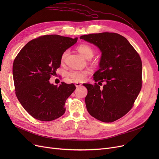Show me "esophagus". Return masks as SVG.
<instances>
[{"instance_id":"esophagus-1","label":"esophagus","mask_w":159,"mask_h":159,"mask_svg":"<svg viewBox=\"0 0 159 159\" xmlns=\"http://www.w3.org/2000/svg\"><path fill=\"white\" fill-rule=\"evenodd\" d=\"M75 86H76L77 88H79V87H80V86H82V84H80V83H79V82H75Z\"/></svg>"}]
</instances>
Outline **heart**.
<instances>
[{
    "instance_id": "heart-1",
    "label": "heart",
    "mask_w": 159,
    "mask_h": 159,
    "mask_svg": "<svg viewBox=\"0 0 159 159\" xmlns=\"http://www.w3.org/2000/svg\"><path fill=\"white\" fill-rule=\"evenodd\" d=\"M78 50L80 52V53L84 57L86 58H91L93 55H94V50L93 49L91 48L89 45L88 44H80L78 47ZM69 51L68 50H66V51L62 53V57H61V61H64L65 60V58L66 56L68 55ZM89 73V71L85 70V71H80V70H71L68 74L69 76L75 81L77 82H80L83 81L86 75Z\"/></svg>"
}]
</instances>
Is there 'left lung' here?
<instances>
[{
	"label": "left lung",
	"instance_id": "1",
	"mask_svg": "<svg viewBox=\"0 0 159 159\" xmlns=\"http://www.w3.org/2000/svg\"><path fill=\"white\" fill-rule=\"evenodd\" d=\"M80 39L101 51L100 68L93 74V79L101 84L105 82L103 88L97 83L83 84L88 89L87 110L102 122H114L131 109L140 93L143 67L140 57L128 40L118 33H92Z\"/></svg>",
	"mask_w": 159,
	"mask_h": 159
}]
</instances>
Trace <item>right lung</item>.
Instances as JSON below:
<instances>
[{
	"instance_id": "right-lung-1",
	"label": "right lung",
	"mask_w": 159,
	"mask_h": 159,
	"mask_svg": "<svg viewBox=\"0 0 159 159\" xmlns=\"http://www.w3.org/2000/svg\"><path fill=\"white\" fill-rule=\"evenodd\" d=\"M78 38L48 35L30 41L20 50L13 64L15 94L33 118L51 121L66 111L65 102L76 89L73 84L49 82L61 64L62 53Z\"/></svg>"
}]
</instances>
